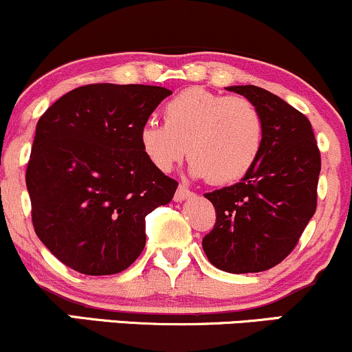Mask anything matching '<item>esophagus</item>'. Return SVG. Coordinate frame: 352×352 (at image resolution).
<instances>
[{
  "mask_svg": "<svg viewBox=\"0 0 352 352\" xmlns=\"http://www.w3.org/2000/svg\"><path fill=\"white\" fill-rule=\"evenodd\" d=\"M192 196V191H189L188 186H184V184H179L176 189V195H175V201L176 203H183V201H186L188 197Z\"/></svg>",
  "mask_w": 352,
  "mask_h": 352,
  "instance_id": "esophagus-1",
  "label": "esophagus"
}]
</instances>
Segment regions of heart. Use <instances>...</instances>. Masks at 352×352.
Wrapping results in <instances>:
<instances>
[{
  "label": "heart",
  "mask_w": 352,
  "mask_h": 352,
  "mask_svg": "<svg viewBox=\"0 0 352 352\" xmlns=\"http://www.w3.org/2000/svg\"><path fill=\"white\" fill-rule=\"evenodd\" d=\"M164 123L148 120L140 128L141 151L168 173L186 155L196 177L212 184L239 181L258 163L266 124L261 109L243 96L188 88L164 104Z\"/></svg>",
  "instance_id": "b5f03b06"
}]
</instances>
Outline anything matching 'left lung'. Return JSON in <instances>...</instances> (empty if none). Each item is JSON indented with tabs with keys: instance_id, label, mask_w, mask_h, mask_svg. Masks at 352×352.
Masks as SVG:
<instances>
[{
	"instance_id": "1",
	"label": "left lung",
	"mask_w": 352,
	"mask_h": 352,
	"mask_svg": "<svg viewBox=\"0 0 352 352\" xmlns=\"http://www.w3.org/2000/svg\"><path fill=\"white\" fill-rule=\"evenodd\" d=\"M261 109L266 133L258 163L239 183L206 192L216 224L203 250L221 271L244 274L279 264L314 216L321 155L298 109L258 86H229Z\"/></svg>"
}]
</instances>
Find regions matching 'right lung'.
<instances>
[{
	"mask_svg": "<svg viewBox=\"0 0 352 352\" xmlns=\"http://www.w3.org/2000/svg\"><path fill=\"white\" fill-rule=\"evenodd\" d=\"M171 91L144 85L76 88L39 118L26 169L38 238L88 276L124 271L146 244L144 218L177 183L146 160L140 128Z\"/></svg>",
	"mask_w": 352,
	"mask_h": 352,
	"instance_id": "obj_1",
	"label": "right lung"
}]
</instances>
